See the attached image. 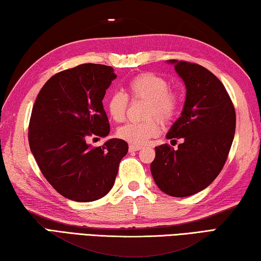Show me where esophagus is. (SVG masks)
Here are the masks:
<instances>
[{"label": "esophagus", "mask_w": 261, "mask_h": 261, "mask_svg": "<svg viewBox=\"0 0 261 261\" xmlns=\"http://www.w3.org/2000/svg\"><path fill=\"white\" fill-rule=\"evenodd\" d=\"M142 149V147H139V145H133V144H130L129 145V151L132 152V151H139V150H141Z\"/></svg>", "instance_id": "obj_1"}]
</instances>
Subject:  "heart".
Instances as JSON below:
<instances>
[{
  "instance_id": "obj_1",
  "label": "heart",
  "mask_w": 261,
  "mask_h": 261,
  "mask_svg": "<svg viewBox=\"0 0 261 261\" xmlns=\"http://www.w3.org/2000/svg\"><path fill=\"white\" fill-rule=\"evenodd\" d=\"M128 90L132 97L148 100L147 117L156 116L166 121L171 119L179 105V96L174 90L168 89L164 77L153 73L145 72L134 76L128 82ZM128 107L126 94L116 91L107 99V109L114 121L120 122L125 119ZM161 123L157 119H149L142 122H127L119 127L117 134L120 139L133 145H142L161 133Z\"/></svg>"
}]
</instances>
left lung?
Instances as JSON below:
<instances>
[{"label": "left lung", "instance_id": "1", "mask_svg": "<svg viewBox=\"0 0 261 261\" xmlns=\"http://www.w3.org/2000/svg\"><path fill=\"white\" fill-rule=\"evenodd\" d=\"M185 82L186 100L181 116L166 139H182L174 150L156 147L150 170L163 193L187 197L212 184L221 172L235 135L234 105L222 82L207 68L170 59ZM175 141V140H172Z\"/></svg>", "mask_w": 261, "mask_h": 261}]
</instances>
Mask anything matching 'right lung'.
Masks as SVG:
<instances>
[{"mask_svg": "<svg viewBox=\"0 0 261 261\" xmlns=\"http://www.w3.org/2000/svg\"><path fill=\"white\" fill-rule=\"evenodd\" d=\"M111 66L81 64L57 73L36 97L29 142L41 172L54 189L74 202H93L113 187L128 144L110 139L102 147L87 143L105 138L110 123L102 100L116 79Z\"/></svg>", "mask_w": 261, "mask_h": 261, "instance_id": "add662e5", "label": "right lung"}]
</instances>
